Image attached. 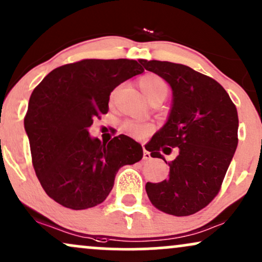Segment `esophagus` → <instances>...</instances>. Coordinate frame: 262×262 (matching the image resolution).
<instances>
[{
	"label": "esophagus",
	"instance_id": "obj_1",
	"mask_svg": "<svg viewBox=\"0 0 262 262\" xmlns=\"http://www.w3.org/2000/svg\"><path fill=\"white\" fill-rule=\"evenodd\" d=\"M142 158H144V160H150L151 158L150 152H148L145 147H144V156H142Z\"/></svg>",
	"mask_w": 262,
	"mask_h": 262
}]
</instances>
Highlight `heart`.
<instances>
[{"label":"heart","mask_w":262,"mask_h":262,"mask_svg":"<svg viewBox=\"0 0 262 262\" xmlns=\"http://www.w3.org/2000/svg\"><path fill=\"white\" fill-rule=\"evenodd\" d=\"M139 87H140L141 92L144 93L145 97L147 100H151L154 98H167L168 93H169V88H168L167 82L164 81L161 76L156 74H146L142 77L139 78L138 81ZM122 129L128 135L134 138H142L147 135L151 132V125L146 123H140V122L134 121H125L122 124Z\"/></svg>","instance_id":"b5f03b06"}]
</instances>
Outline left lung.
Returning a JSON list of instances; mask_svg holds the SVG:
<instances>
[{"instance_id":"8db88e82","label":"left lung","mask_w":262,"mask_h":262,"mask_svg":"<svg viewBox=\"0 0 262 262\" xmlns=\"http://www.w3.org/2000/svg\"><path fill=\"white\" fill-rule=\"evenodd\" d=\"M147 71L161 76L173 92L168 120L148 142L151 157L165 158L178 148L169 178L147 183L146 192L157 209L175 216L192 215L219 193L238 144V115L230 95L213 78L183 64L145 60Z\"/></svg>"}]
</instances>
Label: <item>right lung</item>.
<instances>
[{"label": "right lung", "instance_id": "add662e5", "mask_svg": "<svg viewBox=\"0 0 262 262\" xmlns=\"http://www.w3.org/2000/svg\"><path fill=\"white\" fill-rule=\"evenodd\" d=\"M144 72L130 59H84L49 72L34 89L24 118L34 169L43 190L74 210L106 200L118 169L142 158L141 145L127 135L101 142L89 128L107 114L110 94Z\"/></svg>", "mask_w": 262, "mask_h": 262}]
</instances>
